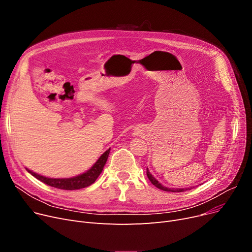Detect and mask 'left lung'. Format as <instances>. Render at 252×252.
Listing matches in <instances>:
<instances>
[{
  "label": "left lung",
  "instance_id": "obj_1",
  "mask_svg": "<svg viewBox=\"0 0 252 252\" xmlns=\"http://www.w3.org/2000/svg\"><path fill=\"white\" fill-rule=\"evenodd\" d=\"M147 175H148V177H149V179H150V182H151L155 187H157L158 189H163V190H165V191H173V193H181V191H186V190L191 189V188H189V189H185V188H184V189H170V188H167V187L161 185V184L157 181V179H156V178L151 174V172L149 171L148 168H147Z\"/></svg>",
  "mask_w": 252,
  "mask_h": 252
}]
</instances>
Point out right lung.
<instances>
[{"label": "right lung", "mask_w": 252, "mask_h": 252, "mask_svg": "<svg viewBox=\"0 0 252 252\" xmlns=\"http://www.w3.org/2000/svg\"><path fill=\"white\" fill-rule=\"evenodd\" d=\"M111 149L106 150L100 157L98 158V160L93 164V166L91 167L90 169H88L86 172H84L80 175L74 176V177H69V178H50V177H46L43 175H40L38 173H35L30 169L27 168V170L32 175L34 176L39 181H41L42 183L51 186L53 188H57L61 189H80L83 188L89 187L90 185H92L96 178L100 175V173L102 172L103 167L106 163L107 157H109Z\"/></svg>", "instance_id": "obj_1"}]
</instances>
